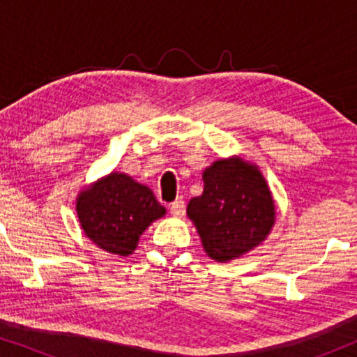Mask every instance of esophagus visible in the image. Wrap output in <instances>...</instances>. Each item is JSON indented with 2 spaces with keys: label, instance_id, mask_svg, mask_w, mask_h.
Masks as SVG:
<instances>
[{
  "label": "esophagus",
  "instance_id": "obj_1",
  "mask_svg": "<svg viewBox=\"0 0 357 357\" xmlns=\"http://www.w3.org/2000/svg\"><path fill=\"white\" fill-rule=\"evenodd\" d=\"M170 213H172L175 218H183L185 216V202L182 198L175 199V202L170 204Z\"/></svg>",
  "mask_w": 357,
  "mask_h": 357
}]
</instances>
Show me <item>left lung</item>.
Instances as JSON below:
<instances>
[{
	"mask_svg": "<svg viewBox=\"0 0 357 357\" xmlns=\"http://www.w3.org/2000/svg\"><path fill=\"white\" fill-rule=\"evenodd\" d=\"M204 188L187 214L206 255L219 263L241 258L263 243L276 221L271 190L257 164L232 155L204 169Z\"/></svg>",
	"mask_w": 357,
	"mask_h": 357,
	"instance_id": "8db88e82",
	"label": "left lung"
}]
</instances>
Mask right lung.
<instances>
[{
    "instance_id": "obj_1",
    "label": "right lung",
    "mask_w": 357,
    "mask_h": 357,
    "mask_svg": "<svg viewBox=\"0 0 357 357\" xmlns=\"http://www.w3.org/2000/svg\"><path fill=\"white\" fill-rule=\"evenodd\" d=\"M77 221L82 232L102 250L128 257L139 237L165 208L148 185L123 172H110L81 190L76 198Z\"/></svg>"
}]
</instances>
